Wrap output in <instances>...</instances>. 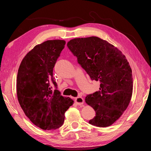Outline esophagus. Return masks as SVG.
<instances>
[{
    "mask_svg": "<svg viewBox=\"0 0 151 151\" xmlns=\"http://www.w3.org/2000/svg\"><path fill=\"white\" fill-rule=\"evenodd\" d=\"M75 101L78 105H82L84 103V99L82 97H77L75 98Z\"/></svg>",
    "mask_w": 151,
    "mask_h": 151,
    "instance_id": "obj_1",
    "label": "esophagus"
}]
</instances>
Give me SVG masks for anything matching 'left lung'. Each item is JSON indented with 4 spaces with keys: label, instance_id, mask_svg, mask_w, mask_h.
I'll return each mask as SVG.
<instances>
[{
    "label": "left lung",
    "instance_id": "8db88e82",
    "mask_svg": "<svg viewBox=\"0 0 151 151\" xmlns=\"http://www.w3.org/2000/svg\"><path fill=\"white\" fill-rule=\"evenodd\" d=\"M67 47L91 80L100 82L99 91L86 97L96 116L90 124L106 127L111 125L126 110L133 91L132 72L120 50L96 36L74 38Z\"/></svg>",
    "mask_w": 151,
    "mask_h": 151
}]
</instances>
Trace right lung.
I'll return each mask as SVG.
<instances>
[{
  "label": "right lung",
  "instance_id": "obj_1",
  "mask_svg": "<svg viewBox=\"0 0 151 151\" xmlns=\"http://www.w3.org/2000/svg\"><path fill=\"white\" fill-rule=\"evenodd\" d=\"M65 44L64 40H54L36 45L22 59L18 69V101L30 121L43 130L61 127L65 111L74 103L69 97L61 95L53 77V68Z\"/></svg>",
  "mask_w": 151,
  "mask_h": 151
}]
</instances>
